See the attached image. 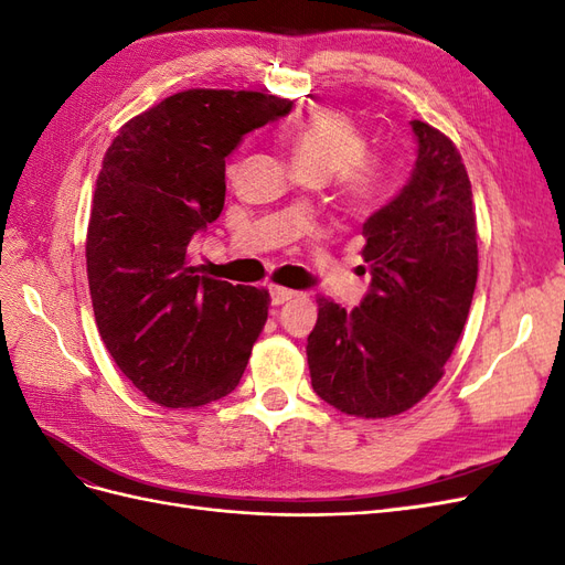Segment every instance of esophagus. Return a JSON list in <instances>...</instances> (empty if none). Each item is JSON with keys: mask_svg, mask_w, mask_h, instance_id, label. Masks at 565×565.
Segmentation results:
<instances>
[{"mask_svg": "<svg viewBox=\"0 0 565 565\" xmlns=\"http://www.w3.org/2000/svg\"><path fill=\"white\" fill-rule=\"evenodd\" d=\"M297 292L295 289H287V287H270V303L273 306H282L285 301L295 299Z\"/></svg>", "mask_w": 565, "mask_h": 565, "instance_id": "obj_1", "label": "esophagus"}]
</instances>
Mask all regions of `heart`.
Instances as JSON below:
<instances>
[{"instance_id":"1","label":"heart","mask_w":565,"mask_h":565,"mask_svg":"<svg viewBox=\"0 0 565 565\" xmlns=\"http://www.w3.org/2000/svg\"><path fill=\"white\" fill-rule=\"evenodd\" d=\"M289 152L299 177H339L341 191L355 207H367L386 188L382 167L365 160V134L341 113L316 110L301 117L289 131Z\"/></svg>"}]
</instances>
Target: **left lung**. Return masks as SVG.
I'll return each mask as SVG.
<instances>
[{"instance_id":"left-lung-1","label":"left lung","mask_w":565,"mask_h":565,"mask_svg":"<svg viewBox=\"0 0 565 565\" xmlns=\"http://www.w3.org/2000/svg\"><path fill=\"white\" fill-rule=\"evenodd\" d=\"M417 162L401 193L365 224L370 289L353 311L318 297L309 334L318 396L355 417H391L443 377L478 276L471 181L446 134L413 119Z\"/></svg>"}]
</instances>
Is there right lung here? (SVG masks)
I'll use <instances>...</instances> for the list:
<instances>
[{
    "label": "right lung",
    "instance_id": "add662e5",
    "mask_svg": "<svg viewBox=\"0 0 565 565\" xmlns=\"http://www.w3.org/2000/svg\"><path fill=\"white\" fill-rule=\"evenodd\" d=\"M292 100L188 89L119 129L96 179L87 276L100 339L125 377L164 407H198L241 382L268 292L195 276L185 252L218 218L226 158Z\"/></svg>",
    "mask_w": 565,
    "mask_h": 565
}]
</instances>
